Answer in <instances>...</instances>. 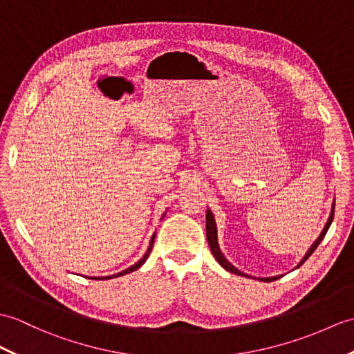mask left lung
<instances>
[{"label": "left lung", "mask_w": 354, "mask_h": 354, "mask_svg": "<svg viewBox=\"0 0 354 354\" xmlns=\"http://www.w3.org/2000/svg\"><path fill=\"white\" fill-rule=\"evenodd\" d=\"M333 214H335V201H333V203H332V211H330V216H328V218H327V223L324 225V227H323L322 234H319V236H318L317 240L314 241V244L310 245L309 250L306 252L305 257L301 258V261L299 262L297 267H295V268H299V267L303 264V262H305V261H306V259L310 257V254L315 252V249L318 248V244L323 241L324 235L327 234L328 227H330V225H332ZM207 238H208L209 249H211L212 254H214L216 261L218 262V264H220L221 267H223V268H225V270H227V271H231V273H235V274H238V276L252 277V276H249V274L243 273V271H240V270H238L236 267H234V266L231 264V262H229V261L225 258V254L221 253V250H220V245H218V240H217V225H216V220H214V214H212V212H211V209H209V208L207 209ZM279 277H282V274H279V276H271V277H258V281H264V282H273V281H277ZM254 279H257V277H254Z\"/></svg>", "instance_id": "1"}]
</instances>
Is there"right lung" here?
I'll list each match as a JSON object with an SVG mask.
<instances>
[{
  "instance_id": "obj_1",
  "label": "right lung",
  "mask_w": 354,
  "mask_h": 354,
  "mask_svg": "<svg viewBox=\"0 0 354 354\" xmlns=\"http://www.w3.org/2000/svg\"><path fill=\"white\" fill-rule=\"evenodd\" d=\"M164 217V216H162ZM155 234L153 232V235H152V238H151V241H149V248H147V250H146V253L143 254V258L140 259L138 262H136L134 266H131L129 268H127V270H123V271H120V273H116V274H111V276H104V277H92V279H96V281H104V279H113V277H119V276H123V274H128V273H131V271H136L137 268H140L142 267L145 262H146V259L149 258V253H151V250H152V248H153V241H155Z\"/></svg>"
}]
</instances>
